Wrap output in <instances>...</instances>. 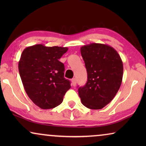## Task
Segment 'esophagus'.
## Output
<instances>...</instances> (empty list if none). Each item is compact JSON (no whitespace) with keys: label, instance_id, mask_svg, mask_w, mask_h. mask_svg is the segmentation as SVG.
<instances>
[{"label":"esophagus","instance_id":"34e87169","mask_svg":"<svg viewBox=\"0 0 146 146\" xmlns=\"http://www.w3.org/2000/svg\"><path fill=\"white\" fill-rule=\"evenodd\" d=\"M71 81H72V85L73 86H75L76 84V79L72 78Z\"/></svg>","mask_w":146,"mask_h":146}]
</instances>
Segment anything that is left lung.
<instances>
[{
	"label": "left lung",
	"instance_id": "left-lung-1",
	"mask_svg": "<svg viewBox=\"0 0 146 146\" xmlns=\"http://www.w3.org/2000/svg\"><path fill=\"white\" fill-rule=\"evenodd\" d=\"M88 81L78 88L82 104L88 108L100 110L112 100L119 90L123 77V62L110 46L91 43L81 47Z\"/></svg>",
	"mask_w": 146,
	"mask_h": 146
}]
</instances>
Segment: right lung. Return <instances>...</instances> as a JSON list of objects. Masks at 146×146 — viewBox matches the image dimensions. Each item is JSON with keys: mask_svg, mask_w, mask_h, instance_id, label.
Here are the masks:
<instances>
[{"mask_svg": "<svg viewBox=\"0 0 146 146\" xmlns=\"http://www.w3.org/2000/svg\"><path fill=\"white\" fill-rule=\"evenodd\" d=\"M67 47L35 44L22 53L19 70L28 96L42 109L60 104L70 88V82L64 77V65L59 61Z\"/></svg>", "mask_w": 146, "mask_h": 146, "instance_id": "right-lung-1", "label": "right lung"}]
</instances>
